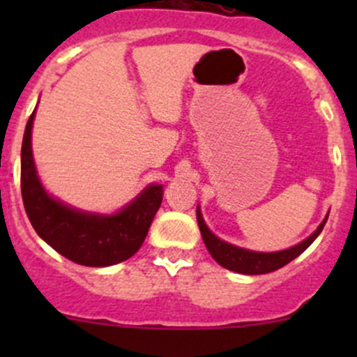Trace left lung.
Listing matches in <instances>:
<instances>
[{"mask_svg": "<svg viewBox=\"0 0 357 357\" xmlns=\"http://www.w3.org/2000/svg\"><path fill=\"white\" fill-rule=\"evenodd\" d=\"M326 219H328V215L323 219L321 225L318 226V229H316L309 238L297 243L295 247H290L287 248V250L280 252H254L242 247H235L231 245V243L222 242L221 238H218L204 222L200 208H197V221H199L202 238H204V243L205 247H207L208 254H211L212 257H214V261L218 262V264H221L222 268L229 269V271L242 273V275H266V273L276 271V269L289 264L290 261L298 257L305 248L318 238L323 226H325Z\"/></svg>", "mask_w": 357, "mask_h": 357, "instance_id": "obj_1", "label": "left lung"}]
</instances>
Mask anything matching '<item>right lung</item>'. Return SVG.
<instances>
[{"instance_id": "right-lung-1", "label": "right lung", "mask_w": 357, "mask_h": 357, "mask_svg": "<svg viewBox=\"0 0 357 357\" xmlns=\"http://www.w3.org/2000/svg\"><path fill=\"white\" fill-rule=\"evenodd\" d=\"M36 109L29 117L20 153V188L27 218L39 236L68 261L105 268L139 250L162 204V185H150L112 215L72 208L43 188L32 158L31 132Z\"/></svg>"}]
</instances>
